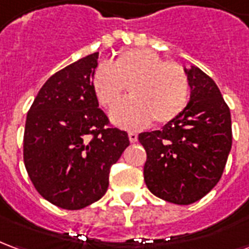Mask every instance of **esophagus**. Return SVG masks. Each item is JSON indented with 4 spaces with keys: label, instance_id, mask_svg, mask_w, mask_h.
I'll return each mask as SVG.
<instances>
[{
    "label": "esophagus",
    "instance_id": "1",
    "mask_svg": "<svg viewBox=\"0 0 249 249\" xmlns=\"http://www.w3.org/2000/svg\"><path fill=\"white\" fill-rule=\"evenodd\" d=\"M128 137H129L130 142H136L139 136H137V133H136V132H129V133H128Z\"/></svg>",
    "mask_w": 249,
    "mask_h": 249
}]
</instances>
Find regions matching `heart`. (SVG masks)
Segmentation results:
<instances>
[{"mask_svg":"<svg viewBox=\"0 0 249 249\" xmlns=\"http://www.w3.org/2000/svg\"><path fill=\"white\" fill-rule=\"evenodd\" d=\"M125 85H129L130 97L110 112L114 124L125 128H142L151 120L168 124L185 109L189 98V80L183 66L164 61L151 49L121 52L93 71V92L104 108L119 101Z\"/></svg>","mask_w":249,"mask_h":249,"instance_id":"heart-1","label":"heart"}]
</instances>
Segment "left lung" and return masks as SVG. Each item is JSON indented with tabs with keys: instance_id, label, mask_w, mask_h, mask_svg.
<instances>
[{
	"instance_id": "left-lung-1",
	"label": "left lung",
	"mask_w": 249,
	"mask_h": 249,
	"mask_svg": "<svg viewBox=\"0 0 249 249\" xmlns=\"http://www.w3.org/2000/svg\"><path fill=\"white\" fill-rule=\"evenodd\" d=\"M191 87L187 108L161 130L144 132V180L155 196L188 205L219 183L232 146L228 105L201 69H185Z\"/></svg>"
}]
</instances>
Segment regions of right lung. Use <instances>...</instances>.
<instances>
[{
	"mask_svg": "<svg viewBox=\"0 0 249 249\" xmlns=\"http://www.w3.org/2000/svg\"><path fill=\"white\" fill-rule=\"evenodd\" d=\"M98 52L54 73L30 107L24 164L42 197L62 209L85 208L103 197L110 167L129 145L98 108L92 76Z\"/></svg>",
	"mask_w": 249,
	"mask_h": 249,
	"instance_id": "add662e5",
	"label": "right lung"
}]
</instances>
